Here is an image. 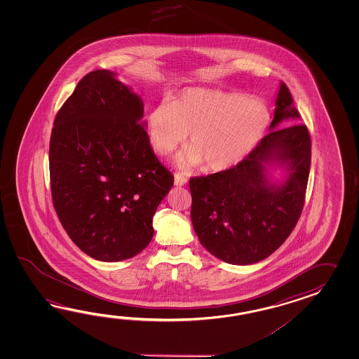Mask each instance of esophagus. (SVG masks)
Here are the masks:
<instances>
[{
    "label": "esophagus",
    "instance_id": "obj_1",
    "mask_svg": "<svg viewBox=\"0 0 359 359\" xmlns=\"http://www.w3.org/2000/svg\"><path fill=\"white\" fill-rule=\"evenodd\" d=\"M187 183V178L180 173H175V184L176 186H184Z\"/></svg>",
    "mask_w": 359,
    "mask_h": 359
}]
</instances>
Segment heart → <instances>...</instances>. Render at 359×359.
Listing matches in <instances>:
<instances>
[{
    "label": "heart",
    "instance_id": "1",
    "mask_svg": "<svg viewBox=\"0 0 359 359\" xmlns=\"http://www.w3.org/2000/svg\"><path fill=\"white\" fill-rule=\"evenodd\" d=\"M271 123L264 102L243 93L191 87L169 105L161 102L147 116L149 138L161 156L176 151L189 136L187 153L176 164L183 170L223 172L238 165L258 146Z\"/></svg>",
    "mask_w": 359,
    "mask_h": 359
}]
</instances>
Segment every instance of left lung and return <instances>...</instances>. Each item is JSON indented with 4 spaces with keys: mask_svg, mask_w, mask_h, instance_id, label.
Instances as JSON below:
<instances>
[{
    "mask_svg": "<svg viewBox=\"0 0 359 359\" xmlns=\"http://www.w3.org/2000/svg\"><path fill=\"white\" fill-rule=\"evenodd\" d=\"M281 82L269 133L250 155L229 170L190 180L191 221L201 245L218 259L246 266L266 259L290 236L304 206L311 169V135ZM288 172L271 183L267 166Z\"/></svg>",
    "mask_w": 359,
    "mask_h": 359,
    "instance_id": "left-lung-1",
    "label": "left lung"
}]
</instances>
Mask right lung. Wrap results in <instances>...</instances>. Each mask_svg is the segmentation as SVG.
<instances>
[{
	"label": "right lung",
	"mask_w": 359,
	"mask_h": 359,
	"mask_svg": "<svg viewBox=\"0 0 359 359\" xmlns=\"http://www.w3.org/2000/svg\"><path fill=\"white\" fill-rule=\"evenodd\" d=\"M142 116L141 97L114 72L100 69L79 81L55 118L53 203L69 237L93 259L119 262L142 252L173 186Z\"/></svg>",
	"instance_id": "1"
}]
</instances>
